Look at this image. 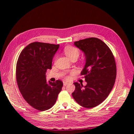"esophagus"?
Here are the masks:
<instances>
[{
	"label": "esophagus",
	"instance_id": "34e87169",
	"mask_svg": "<svg viewBox=\"0 0 134 134\" xmlns=\"http://www.w3.org/2000/svg\"><path fill=\"white\" fill-rule=\"evenodd\" d=\"M68 85H69V83H67V81H63V85H64V86H66Z\"/></svg>",
	"mask_w": 134,
	"mask_h": 134
}]
</instances>
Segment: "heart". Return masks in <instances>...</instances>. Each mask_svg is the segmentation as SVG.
Masks as SVG:
<instances>
[{"instance_id":"b5f03b06","label":"heart","mask_w":134,"mask_h":134,"mask_svg":"<svg viewBox=\"0 0 134 134\" xmlns=\"http://www.w3.org/2000/svg\"><path fill=\"white\" fill-rule=\"evenodd\" d=\"M64 54L70 60L72 58H77L79 55V49L76 47L72 46H67L64 48Z\"/></svg>"}]
</instances>
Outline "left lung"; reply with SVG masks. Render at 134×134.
<instances>
[{
	"label": "left lung",
	"instance_id": "1",
	"mask_svg": "<svg viewBox=\"0 0 134 134\" xmlns=\"http://www.w3.org/2000/svg\"><path fill=\"white\" fill-rule=\"evenodd\" d=\"M82 51L86 63L81 72L87 85L74 83L76 86L72 96L76 102L90 109L99 105L107 98L115 84L116 67L110 48L97 38H89L74 42Z\"/></svg>",
	"mask_w": 134,
	"mask_h": 134
}]
</instances>
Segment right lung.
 Returning <instances> with one entry per match:
<instances>
[{
	"mask_svg": "<svg viewBox=\"0 0 134 134\" xmlns=\"http://www.w3.org/2000/svg\"><path fill=\"white\" fill-rule=\"evenodd\" d=\"M59 44L35 42L29 44L18 58L16 75L18 87L29 105L40 111L48 110L56 102L63 86L62 81L47 82L45 72Z\"/></svg>",
	"mask_w": 134,
	"mask_h": 134,
	"instance_id": "1",
	"label": "right lung"
}]
</instances>
